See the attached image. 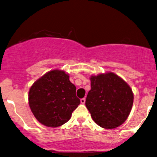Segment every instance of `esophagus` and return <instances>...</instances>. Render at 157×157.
<instances>
[{
  "label": "esophagus",
  "mask_w": 157,
  "mask_h": 157,
  "mask_svg": "<svg viewBox=\"0 0 157 157\" xmlns=\"http://www.w3.org/2000/svg\"><path fill=\"white\" fill-rule=\"evenodd\" d=\"M85 101H86V99H85V98H81V103L82 104H84L85 103Z\"/></svg>",
  "instance_id": "34e87169"
}]
</instances>
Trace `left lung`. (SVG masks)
<instances>
[{
	"instance_id": "1",
	"label": "left lung",
	"mask_w": 157,
	"mask_h": 157,
	"mask_svg": "<svg viewBox=\"0 0 157 157\" xmlns=\"http://www.w3.org/2000/svg\"><path fill=\"white\" fill-rule=\"evenodd\" d=\"M91 90L85 105L93 120L101 128L113 129L128 119L133 103L131 87L112 72L91 75Z\"/></svg>"
}]
</instances>
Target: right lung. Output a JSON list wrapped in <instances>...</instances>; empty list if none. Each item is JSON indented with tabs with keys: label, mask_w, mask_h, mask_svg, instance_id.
<instances>
[{
	"label": "right lung",
	"mask_w": 157,
	"mask_h": 157,
	"mask_svg": "<svg viewBox=\"0 0 157 157\" xmlns=\"http://www.w3.org/2000/svg\"><path fill=\"white\" fill-rule=\"evenodd\" d=\"M69 78V74L63 70H52L31 86L29 105L40 124L50 128L62 125L80 104L75 95L76 87Z\"/></svg>",
	"instance_id": "right-lung-1"
}]
</instances>
